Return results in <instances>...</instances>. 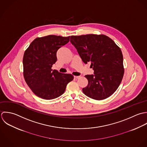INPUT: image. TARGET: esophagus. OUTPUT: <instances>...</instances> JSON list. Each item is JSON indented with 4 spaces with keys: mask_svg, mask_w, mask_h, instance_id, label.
<instances>
[{
    "mask_svg": "<svg viewBox=\"0 0 147 147\" xmlns=\"http://www.w3.org/2000/svg\"><path fill=\"white\" fill-rule=\"evenodd\" d=\"M74 78H76V79H78V78L80 77V76H74Z\"/></svg>",
    "mask_w": 147,
    "mask_h": 147,
    "instance_id": "34e87169",
    "label": "esophagus"
}]
</instances>
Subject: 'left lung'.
<instances>
[{
    "label": "left lung",
    "mask_w": 147,
    "mask_h": 147,
    "mask_svg": "<svg viewBox=\"0 0 147 147\" xmlns=\"http://www.w3.org/2000/svg\"><path fill=\"white\" fill-rule=\"evenodd\" d=\"M70 42L85 63H91L94 74L86 75L88 86L83 92L90 98L103 100L118 88L124 75L123 57L120 48L104 34L71 36Z\"/></svg>",
    "instance_id": "1"
}]
</instances>
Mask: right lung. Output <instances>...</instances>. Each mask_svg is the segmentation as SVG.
Instances as JSON below:
<instances>
[{
    "label": "right lung",
    "mask_w": 147,
    "mask_h": 147,
    "mask_svg": "<svg viewBox=\"0 0 147 147\" xmlns=\"http://www.w3.org/2000/svg\"><path fill=\"white\" fill-rule=\"evenodd\" d=\"M69 37L48 35L35 38L25 51L23 56V74L25 81L33 93L44 99L61 96L74 77L70 74L52 70L57 61L56 53L66 44Z\"/></svg>",
    "instance_id": "1"
}]
</instances>
